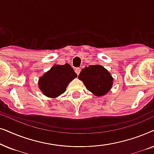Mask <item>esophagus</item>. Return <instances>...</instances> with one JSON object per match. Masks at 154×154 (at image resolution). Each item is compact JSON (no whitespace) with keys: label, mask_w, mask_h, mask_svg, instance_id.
<instances>
[{"label":"esophagus","mask_w":154,"mask_h":154,"mask_svg":"<svg viewBox=\"0 0 154 154\" xmlns=\"http://www.w3.org/2000/svg\"><path fill=\"white\" fill-rule=\"evenodd\" d=\"M81 69L80 68H76L75 69V73H76L77 75H79V73H81Z\"/></svg>","instance_id":"esophagus-1"}]
</instances>
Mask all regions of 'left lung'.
I'll use <instances>...</instances> for the list:
<instances>
[{
	"label": "left lung",
	"instance_id": "1",
	"mask_svg": "<svg viewBox=\"0 0 154 154\" xmlns=\"http://www.w3.org/2000/svg\"><path fill=\"white\" fill-rule=\"evenodd\" d=\"M79 79L94 95L102 97L110 91L113 79L106 69L100 64L90 65L82 69Z\"/></svg>",
	"mask_w": 154,
	"mask_h": 154
}]
</instances>
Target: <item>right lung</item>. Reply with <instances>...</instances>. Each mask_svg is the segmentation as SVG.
Masks as SVG:
<instances>
[{"label": "right lung", "instance_id": "1", "mask_svg": "<svg viewBox=\"0 0 154 154\" xmlns=\"http://www.w3.org/2000/svg\"><path fill=\"white\" fill-rule=\"evenodd\" d=\"M77 77L71 65L54 64L39 78L38 87L44 95L57 98L66 91L67 85Z\"/></svg>", "mask_w": 154, "mask_h": 154}]
</instances>
